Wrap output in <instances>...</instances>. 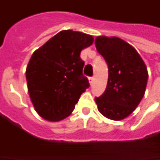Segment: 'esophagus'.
Masks as SVG:
<instances>
[{
    "label": "esophagus",
    "mask_w": 160,
    "mask_h": 160,
    "mask_svg": "<svg viewBox=\"0 0 160 160\" xmlns=\"http://www.w3.org/2000/svg\"><path fill=\"white\" fill-rule=\"evenodd\" d=\"M89 83L91 85H92L93 84V83H94V77H90L89 78Z\"/></svg>",
    "instance_id": "1"
}]
</instances>
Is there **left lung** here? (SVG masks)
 Here are the masks:
<instances>
[{"instance_id": "1", "label": "left lung", "mask_w": 160, "mask_h": 160, "mask_svg": "<svg viewBox=\"0 0 160 160\" xmlns=\"http://www.w3.org/2000/svg\"><path fill=\"white\" fill-rule=\"evenodd\" d=\"M95 46L108 68L106 90L95 98L98 110L109 119H124L144 96L147 67L137 51L118 37L97 36Z\"/></svg>"}]
</instances>
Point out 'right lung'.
Here are the masks:
<instances>
[{
    "label": "right lung",
    "instance_id": "right-lung-1",
    "mask_svg": "<svg viewBox=\"0 0 160 160\" xmlns=\"http://www.w3.org/2000/svg\"><path fill=\"white\" fill-rule=\"evenodd\" d=\"M92 42L90 34L63 30L31 56L26 70L28 93L42 118L57 122L68 117L89 87L80 53Z\"/></svg>",
    "mask_w": 160,
    "mask_h": 160
}]
</instances>
